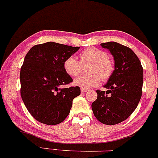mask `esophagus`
Instances as JSON below:
<instances>
[{
    "label": "esophagus",
    "instance_id": "obj_1",
    "mask_svg": "<svg viewBox=\"0 0 158 158\" xmlns=\"http://www.w3.org/2000/svg\"><path fill=\"white\" fill-rule=\"evenodd\" d=\"M81 93H86V92H87V89H81Z\"/></svg>",
    "mask_w": 158,
    "mask_h": 158
}]
</instances>
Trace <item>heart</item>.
Here are the masks:
<instances>
[{"label":"heart","mask_w":158,"mask_h":158,"mask_svg":"<svg viewBox=\"0 0 158 158\" xmlns=\"http://www.w3.org/2000/svg\"><path fill=\"white\" fill-rule=\"evenodd\" d=\"M81 60L78 61L74 56L66 58L63 63L64 70L72 77L79 75L83 69V66L90 64L88 67L89 75L80 76L74 79V84L81 89H87L98 86L101 78L102 81H107L114 71V65L112 60L108 58L105 51L89 48L82 51L80 54Z\"/></svg>","instance_id":"b5f03b06"}]
</instances>
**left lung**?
<instances>
[{"instance_id":"1","label":"left lung","mask_w":158,"mask_h":158,"mask_svg":"<svg viewBox=\"0 0 158 158\" xmlns=\"http://www.w3.org/2000/svg\"><path fill=\"white\" fill-rule=\"evenodd\" d=\"M101 45L110 51L115 61V69L104 86L107 91L96 90L98 97L92 104V110L100 122L116 125L127 119L139 104L143 69L139 58L130 48L115 42Z\"/></svg>"}]
</instances>
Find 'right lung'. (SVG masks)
I'll return each instance as SVG.
<instances>
[{"label":"right lung","mask_w":158,"mask_h":158,"mask_svg":"<svg viewBox=\"0 0 158 158\" xmlns=\"http://www.w3.org/2000/svg\"><path fill=\"white\" fill-rule=\"evenodd\" d=\"M80 47L49 42L32 47L20 72L21 96L33 118L54 125L69 114L73 99L81 94L79 86L60 89L73 81L63 63Z\"/></svg>","instance_id":"right-lung-1"}]
</instances>
